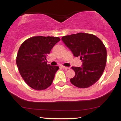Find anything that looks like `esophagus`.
Returning a JSON list of instances; mask_svg holds the SVG:
<instances>
[{
  "label": "esophagus",
  "instance_id": "esophagus-1",
  "mask_svg": "<svg viewBox=\"0 0 121 121\" xmlns=\"http://www.w3.org/2000/svg\"><path fill=\"white\" fill-rule=\"evenodd\" d=\"M62 68L63 69H69V67H67V66H62Z\"/></svg>",
  "mask_w": 121,
  "mask_h": 121
}]
</instances>
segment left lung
Instances as JSON below:
<instances>
[{
  "mask_svg": "<svg viewBox=\"0 0 121 121\" xmlns=\"http://www.w3.org/2000/svg\"><path fill=\"white\" fill-rule=\"evenodd\" d=\"M62 40L82 61V67H72L75 76L70 82L80 88L91 86L101 77L106 66L107 52L104 43L96 36L86 33L65 36Z\"/></svg>",
  "mask_w": 121,
  "mask_h": 121,
  "instance_id": "obj_1",
  "label": "left lung"
}]
</instances>
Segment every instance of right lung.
<instances>
[{"instance_id":"add662e5","label":"right lung","mask_w":121,"mask_h":121,"mask_svg":"<svg viewBox=\"0 0 121 121\" xmlns=\"http://www.w3.org/2000/svg\"><path fill=\"white\" fill-rule=\"evenodd\" d=\"M60 39L59 37L34 36L22 44L16 62L25 82L36 91L46 89L52 84L59 67L47 64V57Z\"/></svg>"}]
</instances>
